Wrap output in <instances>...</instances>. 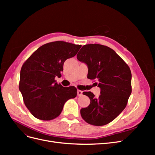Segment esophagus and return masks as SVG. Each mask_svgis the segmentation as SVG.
Here are the masks:
<instances>
[{"label":"esophagus","mask_w":155,"mask_h":155,"mask_svg":"<svg viewBox=\"0 0 155 155\" xmlns=\"http://www.w3.org/2000/svg\"><path fill=\"white\" fill-rule=\"evenodd\" d=\"M77 93H78V96H81V95L83 94V91H80V90H78Z\"/></svg>","instance_id":"1"}]
</instances>
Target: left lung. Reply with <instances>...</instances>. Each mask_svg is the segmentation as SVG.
<instances>
[{"label":"left lung","instance_id":"left-lung-1","mask_svg":"<svg viewBox=\"0 0 155 155\" xmlns=\"http://www.w3.org/2000/svg\"><path fill=\"white\" fill-rule=\"evenodd\" d=\"M79 61L88 68V79H97L101 89L97 98L91 92H83L90 105L80 110L87 123L96 126L108 124L125 108L132 92L130 68L115 51L99 44L84 45L77 54Z\"/></svg>","mask_w":155,"mask_h":155}]
</instances>
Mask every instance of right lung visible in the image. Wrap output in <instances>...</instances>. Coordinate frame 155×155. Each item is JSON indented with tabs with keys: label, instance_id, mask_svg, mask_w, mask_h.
I'll use <instances>...</instances> for the list:
<instances>
[{
	"label": "right lung",
	"instance_id": "right-lung-1",
	"mask_svg": "<svg viewBox=\"0 0 155 155\" xmlns=\"http://www.w3.org/2000/svg\"><path fill=\"white\" fill-rule=\"evenodd\" d=\"M81 45L55 41L41 46L22 64L19 91L31 114L36 118L48 121L59 116L68 100L76 97L77 88L64 87L55 82L61 76L63 64L73 58Z\"/></svg>",
	"mask_w": 155,
	"mask_h": 155
}]
</instances>
